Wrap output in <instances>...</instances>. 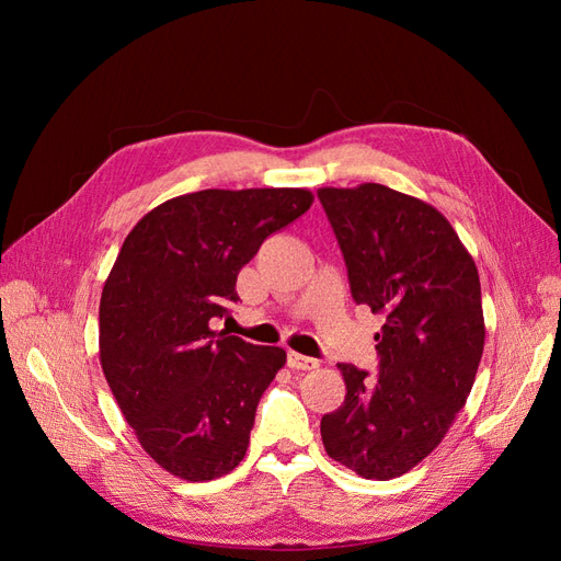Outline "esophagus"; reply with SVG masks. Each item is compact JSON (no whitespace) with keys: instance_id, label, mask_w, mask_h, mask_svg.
<instances>
[{"instance_id":"1","label":"esophagus","mask_w":561,"mask_h":561,"mask_svg":"<svg viewBox=\"0 0 561 561\" xmlns=\"http://www.w3.org/2000/svg\"><path fill=\"white\" fill-rule=\"evenodd\" d=\"M287 367L301 369V371H311V369L318 367V360H316V358H309V355H301V353L290 351V353H287Z\"/></svg>"}]
</instances>
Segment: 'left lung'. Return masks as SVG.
Returning <instances> with one entry per match:
<instances>
[{
  "instance_id": "1",
  "label": "left lung",
  "mask_w": 561,
  "mask_h": 561,
  "mask_svg": "<svg viewBox=\"0 0 561 561\" xmlns=\"http://www.w3.org/2000/svg\"><path fill=\"white\" fill-rule=\"evenodd\" d=\"M318 198L353 299L383 316L377 375L336 365L346 398L322 416V445L365 480H393L443 443L470 396L484 351L478 266L426 201L375 182Z\"/></svg>"
}]
</instances>
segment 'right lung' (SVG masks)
Segmentation results:
<instances>
[{"instance_id": "right-lung-1", "label": "right lung", "mask_w": 561, "mask_h": 561, "mask_svg": "<svg viewBox=\"0 0 561 561\" xmlns=\"http://www.w3.org/2000/svg\"><path fill=\"white\" fill-rule=\"evenodd\" d=\"M295 186L203 190L130 229L100 297V365L142 449L180 480L222 478L243 461L278 346L210 328L239 301L236 278L264 239L311 208Z\"/></svg>"}]
</instances>
